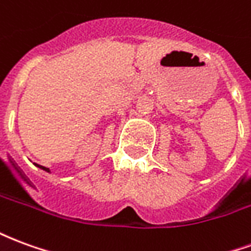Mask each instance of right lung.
Returning <instances> with one entry per match:
<instances>
[{
    "label": "right lung",
    "instance_id": "right-lung-1",
    "mask_svg": "<svg viewBox=\"0 0 251 251\" xmlns=\"http://www.w3.org/2000/svg\"><path fill=\"white\" fill-rule=\"evenodd\" d=\"M37 167H39V168H41V169H44V171H48V168H46V167H41V165H37Z\"/></svg>",
    "mask_w": 251,
    "mask_h": 251
}]
</instances>
